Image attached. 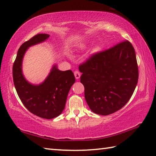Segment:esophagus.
I'll use <instances>...</instances> for the list:
<instances>
[{
	"label": "esophagus",
	"instance_id": "obj_1",
	"mask_svg": "<svg viewBox=\"0 0 156 156\" xmlns=\"http://www.w3.org/2000/svg\"><path fill=\"white\" fill-rule=\"evenodd\" d=\"M74 76H75V78L78 80V79H79L80 77V72H78V71H75Z\"/></svg>",
	"mask_w": 156,
	"mask_h": 156
}]
</instances>
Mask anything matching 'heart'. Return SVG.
I'll use <instances>...</instances> for the list:
<instances>
[{
    "mask_svg": "<svg viewBox=\"0 0 156 156\" xmlns=\"http://www.w3.org/2000/svg\"><path fill=\"white\" fill-rule=\"evenodd\" d=\"M99 50H100V48H99V47H95V48L93 49V52H98Z\"/></svg>",
    "mask_w": 156,
    "mask_h": 156,
    "instance_id": "obj_1",
    "label": "heart"
}]
</instances>
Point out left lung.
<instances>
[{"instance_id":"left-lung-1","label":"left lung","mask_w":156,"mask_h":156,"mask_svg":"<svg viewBox=\"0 0 156 156\" xmlns=\"http://www.w3.org/2000/svg\"><path fill=\"white\" fill-rule=\"evenodd\" d=\"M84 98L93 112L112 114L126 105L138 80L134 47L125 41L95 54L79 66Z\"/></svg>"}]
</instances>
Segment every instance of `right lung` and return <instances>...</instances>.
<instances>
[{"label": "right lung", "mask_w": 156, "mask_h": 156, "mask_svg": "<svg viewBox=\"0 0 156 156\" xmlns=\"http://www.w3.org/2000/svg\"><path fill=\"white\" fill-rule=\"evenodd\" d=\"M50 37L37 34L22 45L18 51L13 66V79L17 93L29 111L46 119L60 115L66 106L67 95L76 79L71 70L60 71L54 65L43 83H29L22 73V61L29 47L42 43Z\"/></svg>", "instance_id": "add662e5"}]
</instances>
